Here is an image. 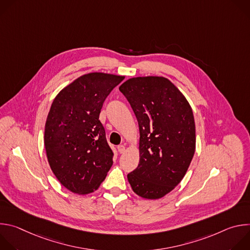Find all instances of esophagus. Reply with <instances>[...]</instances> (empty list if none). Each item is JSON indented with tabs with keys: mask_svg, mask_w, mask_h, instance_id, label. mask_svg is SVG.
<instances>
[{
	"mask_svg": "<svg viewBox=\"0 0 250 250\" xmlns=\"http://www.w3.org/2000/svg\"><path fill=\"white\" fill-rule=\"evenodd\" d=\"M118 150L119 152L122 154V153H125V146H118Z\"/></svg>",
	"mask_w": 250,
	"mask_h": 250,
	"instance_id": "esophagus-1",
	"label": "esophagus"
}]
</instances>
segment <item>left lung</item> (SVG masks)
<instances>
[{"label":"left lung","mask_w":250,"mask_h":250,"mask_svg":"<svg viewBox=\"0 0 250 250\" xmlns=\"http://www.w3.org/2000/svg\"><path fill=\"white\" fill-rule=\"evenodd\" d=\"M139 126V163L127 174L133 192L156 200L184 178L196 149L191 105L165 77L130 78L120 86Z\"/></svg>","instance_id":"obj_1"}]
</instances>
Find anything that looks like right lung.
<instances>
[{"label": "right lung", "instance_id": "right-lung-1", "mask_svg": "<svg viewBox=\"0 0 250 250\" xmlns=\"http://www.w3.org/2000/svg\"><path fill=\"white\" fill-rule=\"evenodd\" d=\"M124 76L93 72L63 88L55 97L44 128L49 166L69 191H96L113 165L114 153L99 120L105 98Z\"/></svg>", "mask_w": 250, "mask_h": 250}]
</instances>
